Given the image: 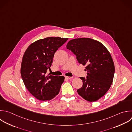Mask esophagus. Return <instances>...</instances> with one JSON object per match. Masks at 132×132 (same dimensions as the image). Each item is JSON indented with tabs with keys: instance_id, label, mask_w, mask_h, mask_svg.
<instances>
[{
	"instance_id": "esophagus-1",
	"label": "esophagus",
	"mask_w": 132,
	"mask_h": 132,
	"mask_svg": "<svg viewBox=\"0 0 132 132\" xmlns=\"http://www.w3.org/2000/svg\"><path fill=\"white\" fill-rule=\"evenodd\" d=\"M65 78H67V79H71V78H72V77H70V76H65Z\"/></svg>"
}]
</instances>
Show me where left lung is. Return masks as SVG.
<instances>
[{"instance_id":"8db88e82","label":"left lung","mask_w":132,"mask_h":132,"mask_svg":"<svg viewBox=\"0 0 132 132\" xmlns=\"http://www.w3.org/2000/svg\"><path fill=\"white\" fill-rule=\"evenodd\" d=\"M66 47L76 55L79 63L87 65V76L80 77L83 84L77 90L78 94L89 102L96 101L112 82L114 65L110 53L101 42L90 38L71 40Z\"/></svg>"}]
</instances>
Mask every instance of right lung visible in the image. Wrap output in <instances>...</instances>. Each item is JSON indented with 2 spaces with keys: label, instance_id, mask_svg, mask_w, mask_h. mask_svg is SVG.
Here are the masks:
<instances>
[{
  "label": "right lung",
  "instance_id": "right-lung-1",
  "mask_svg": "<svg viewBox=\"0 0 132 132\" xmlns=\"http://www.w3.org/2000/svg\"><path fill=\"white\" fill-rule=\"evenodd\" d=\"M68 38L48 37L30 44L22 59L21 74L29 92L40 101H49L58 94L64 76L47 75L55 52Z\"/></svg>",
  "mask_w": 132,
  "mask_h": 132
}]
</instances>
